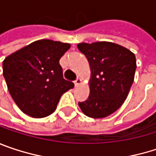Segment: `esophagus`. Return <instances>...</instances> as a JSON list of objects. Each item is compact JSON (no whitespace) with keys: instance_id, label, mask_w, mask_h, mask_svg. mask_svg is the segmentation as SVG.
Returning <instances> with one entry per match:
<instances>
[{"instance_id":"obj_1","label":"esophagus","mask_w":156,"mask_h":156,"mask_svg":"<svg viewBox=\"0 0 156 156\" xmlns=\"http://www.w3.org/2000/svg\"><path fill=\"white\" fill-rule=\"evenodd\" d=\"M81 82H82L81 78H77V79H76V80H75V81H74V84H75V86L77 87V86H78V85H79V84H80Z\"/></svg>"}]
</instances>
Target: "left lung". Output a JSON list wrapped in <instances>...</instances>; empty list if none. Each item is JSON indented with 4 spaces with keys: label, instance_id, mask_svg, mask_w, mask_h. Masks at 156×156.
<instances>
[{
    "label": "left lung",
    "instance_id": "obj_1",
    "mask_svg": "<svg viewBox=\"0 0 156 156\" xmlns=\"http://www.w3.org/2000/svg\"><path fill=\"white\" fill-rule=\"evenodd\" d=\"M78 48L91 69L89 97L78 106L89 117H106L127 98L136 69V56L126 48L107 41L79 43Z\"/></svg>",
    "mask_w": 156,
    "mask_h": 156
}]
</instances>
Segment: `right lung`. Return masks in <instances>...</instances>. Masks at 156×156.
<instances>
[{
	"instance_id": "1",
	"label": "right lung",
	"mask_w": 156,
	"mask_h": 156,
	"mask_svg": "<svg viewBox=\"0 0 156 156\" xmlns=\"http://www.w3.org/2000/svg\"><path fill=\"white\" fill-rule=\"evenodd\" d=\"M69 43L41 40L8 56L3 77L16 105L26 115L41 118L52 114L60 97L74 87L63 78L59 59Z\"/></svg>"
}]
</instances>
